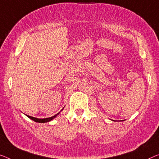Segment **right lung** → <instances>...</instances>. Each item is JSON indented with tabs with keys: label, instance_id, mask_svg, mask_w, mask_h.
<instances>
[{
	"label": "right lung",
	"instance_id": "add662e5",
	"mask_svg": "<svg viewBox=\"0 0 159 159\" xmlns=\"http://www.w3.org/2000/svg\"><path fill=\"white\" fill-rule=\"evenodd\" d=\"M58 114H59V113H57L56 115L50 117V118H34V117L30 116H28V115H26V116H27L28 118H30V119H32L33 120H34V121H35V122H38V123H46V122L50 121V120H51L52 119H53V118H55L56 116L58 115Z\"/></svg>",
	"mask_w": 159,
	"mask_h": 159
}]
</instances>
